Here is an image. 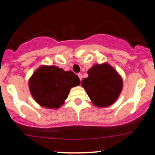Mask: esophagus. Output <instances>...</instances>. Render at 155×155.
Returning <instances> with one entry per match:
<instances>
[{
    "label": "esophagus",
    "instance_id": "esophagus-1",
    "mask_svg": "<svg viewBox=\"0 0 155 155\" xmlns=\"http://www.w3.org/2000/svg\"><path fill=\"white\" fill-rule=\"evenodd\" d=\"M78 76H79V78L80 81H81V80H82V78H83L82 74H78Z\"/></svg>",
    "mask_w": 155,
    "mask_h": 155
}]
</instances>
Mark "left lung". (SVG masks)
<instances>
[{"instance_id": "8db88e82", "label": "left lung", "mask_w": 155, "mask_h": 155, "mask_svg": "<svg viewBox=\"0 0 155 155\" xmlns=\"http://www.w3.org/2000/svg\"><path fill=\"white\" fill-rule=\"evenodd\" d=\"M81 85L94 105L106 107L115 102L122 89L120 76L107 63L95 65L88 71Z\"/></svg>"}]
</instances>
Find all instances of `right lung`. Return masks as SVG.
<instances>
[{
	"mask_svg": "<svg viewBox=\"0 0 155 155\" xmlns=\"http://www.w3.org/2000/svg\"><path fill=\"white\" fill-rule=\"evenodd\" d=\"M80 84L74 72L56 66H41L30 79V90L35 101L46 108H59L68 96L71 88Z\"/></svg>",
	"mask_w": 155,
	"mask_h": 155,
	"instance_id": "obj_1",
	"label": "right lung"
}]
</instances>
